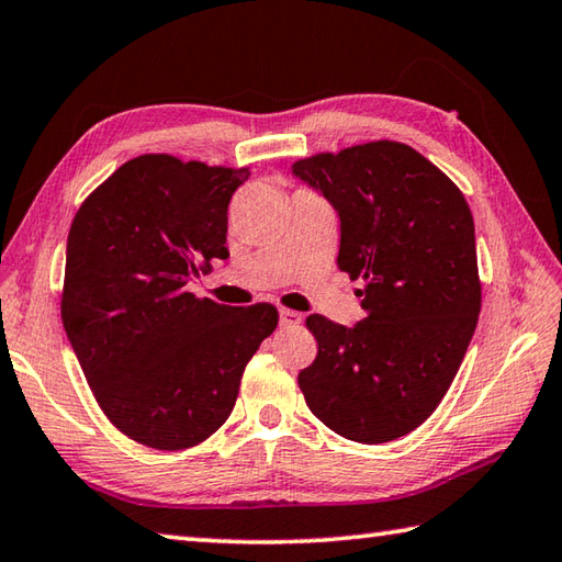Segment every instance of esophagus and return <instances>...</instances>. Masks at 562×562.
I'll list each match as a JSON object with an SVG mask.
<instances>
[{
    "label": "esophagus",
    "mask_w": 562,
    "mask_h": 562,
    "mask_svg": "<svg viewBox=\"0 0 562 562\" xmlns=\"http://www.w3.org/2000/svg\"><path fill=\"white\" fill-rule=\"evenodd\" d=\"M281 325L283 327H299L303 323V315L299 311H291V308H281Z\"/></svg>",
    "instance_id": "1"
}]
</instances>
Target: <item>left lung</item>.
<instances>
[{
    "mask_svg": "<svg viewBox=\"0 0 562 562\" xmlns=\"http://www.w3.org/2000/svg\"><path fill=\"white\" fill-rule=\"evenodd\" d=\"M293 173L340 215L337 267L364 281V321L308 315L317 357L299 374L313 416L355 442L416 430L468 352L482 308L474 220L462 190L401 142L315 154Z\"/></svg>",
    "mask_w": 562,
    "mask_h": 562,
    "instance_id": "left-lung-1",
    "label": "left lung"
}]
</instances>
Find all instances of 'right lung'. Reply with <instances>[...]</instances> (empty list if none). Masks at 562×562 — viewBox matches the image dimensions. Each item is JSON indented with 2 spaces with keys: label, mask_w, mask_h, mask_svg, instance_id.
<instances>
[{
  "label": "right lung",
  "mask_w": 562,
  "mask_h": 562,
  "mask_svg": "<svg viewBox=\"0 0 562 562\" xmlns=\"http://www.w3.org/2000/svg\"><path fill=\"white\" fill-rule=\"evenodd\" d=\"M249 168L144 154L85 198L68 235L60 317L104 416L126 438L186 450L229 418L245 367L277 330L271 303L188 291L227 259V205Z\"/></svg>",
  "instance_id": "add662e5"
}]
</instances>
